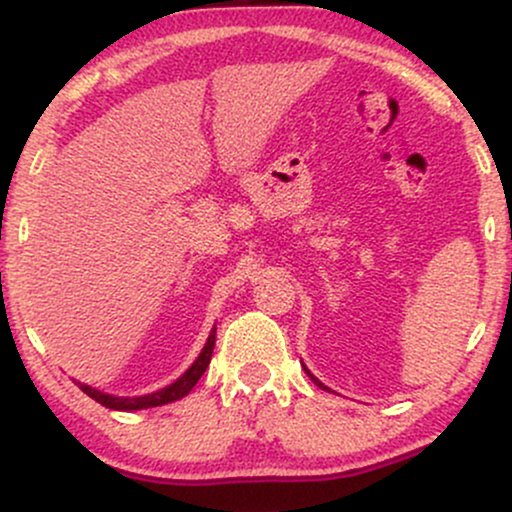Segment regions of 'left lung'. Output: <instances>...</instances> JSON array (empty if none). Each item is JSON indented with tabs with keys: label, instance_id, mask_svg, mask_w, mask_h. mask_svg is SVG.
Masks as SVG:
<instances>
[{
	"label": "left lung",
	"instance_id": "8db88e82",
	"mask_svg": "<svg viewBox=\"0 0 512 512\" xmlns=\"http://www.w3.org/2000/svg\"><path fill=\"white\" fill-rule=\"evenodd\" d=\"M305 373H308V375H310V380H313V383H315L317 387H325V385H322V383H320V380H317V378H315V375H313V373H310V370H305Z\"/></svg>",
	"mask_w": 512,
	"mask_h": 512
}]
</instances>
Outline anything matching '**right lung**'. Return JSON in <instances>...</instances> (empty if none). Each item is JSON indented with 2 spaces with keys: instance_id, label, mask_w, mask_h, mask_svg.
I'll use <instances>...</instances> for the list:
<instances>
[{
  "instance_id": "right-lung-1",
  "label": "right lung",
  "mask_w": 512,
  "mask_h": 512,
  "mask_svg": "<svg viewBox=\"0 0 512 512\" xmlns=\"http://www.w3.org/2000/svg\"><path fill=\"white\" fill-rule=\"evenodd\" d=\"M214 344H216V327L211 330L207 344H204L202 354L197 356V361L187 368V373L182 378L175 380L173 385L163 387V390L154 392V395H144V397H113V395H105L101 390H93V387L81 385V392H86L88 397L96 399L98 404L108 409H117V411H137V409H149V407H161V404H170L175 399H182L185 395H190L192 387L197 385V380L202 378L204 370H207L211 354H214Z\"/></svg>"
}]
</instances>
